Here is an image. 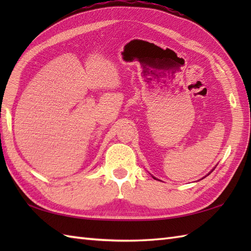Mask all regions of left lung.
<instances>
[{
  "label": "left lung",
  "mask_w": 251,
  "mask_h": 251,
  "mask_svg": "<svg viewBox=\"0 0 251 251\" xmlns=\"http://www.w3.org/2000/svg\"><path fill=\"white\" fill-rule=\"evenodd\" d=\"M211 172H212V170H211ZM154 178V177H153ZM154 179H156V178H154Z\"/></svg>",
  "instance_id": "1"
}]
</instances>
